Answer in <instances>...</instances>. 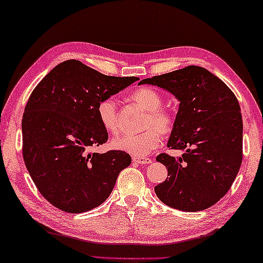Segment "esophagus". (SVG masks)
Returning <instances> with one entry per match:
<instances>
[{
  "label": "esophagus",
  "instance_id": "1",
  "mask_svg": "<svg viewBox=\"0 0 263 263\" xmlns=\"http://www.w3.org/2000/svg\"><path fill=\"white\" fill-rule=\"evenodd\" d=\"M133 162L137 163V164H149L153 161L147 157H133Z\"/></svg>",
  "mask_w": 263,
  "mask_h": 263
}]
</instances>
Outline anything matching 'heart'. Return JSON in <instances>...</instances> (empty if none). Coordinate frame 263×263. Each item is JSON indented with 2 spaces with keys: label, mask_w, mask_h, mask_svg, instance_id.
Segmentation results:
<instances>
[{
  "label": "heart",
  "mask_w": 263,
  "mask_h": 263,
  "mask_svg": "<svg viewBox=\"0 0 263 263\" xmlns=\"http://www.w3.org/2000/svg\"><path fill=\"white\" fill-rule=\"evenodd\" d=\"M132 100L147 110L144 118V132L136 135H122L111 142V147L133 156H147L162 143V134L171 133L175 123V116L171 111L162 107L161 94L150 87H142L132 93ZM98 116L101 124L110 134L119 132L118 105L113 98H106L98 103Z\"/></svg>",
  "instance_id": "obj_1"
}]
</instances>
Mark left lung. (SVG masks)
I'll list each match as a JSON object with an SVG mask.
<instances>
[{"mask_svg": "<svg viewBox=\"0 0 263 263\" xmlns=\"http://www.w3.org/2000/svg\"><path fill=\"white\" fill-rule=\"evenodd\" d=\"M140 84L158 86L178 99L179 108L167 148L160 154L167 169L155 186L162 203L187 212L206 210L230 190L242 162V116L238 99L225 83L200 66L155 76Z\"/></svg>", "mask_w": 263, "mask_h": 263, "instance_id": "8db88e82", "label": "left lung"}]
</instances>
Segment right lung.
<instances>
[{
    "mask_svg": "<svg viewBox=\"0 0 263 263\" xmlns=\"http://www.w3.org/2000/svg\"><path fill=\"white\" fill-rule=\"evenodd\" d=\"M70 59L52 68L30 96L22 119L23 158L41 195L54 208L81 213L113 191L132 157L120 150L89 153L108 140L98 103L135 83Z\"/></svg>",
    "mask_w": 263,
    "mask_h": 263,
    "instance_id": "right-lung-1",
    "label": "right lung"
}]
</instances>
